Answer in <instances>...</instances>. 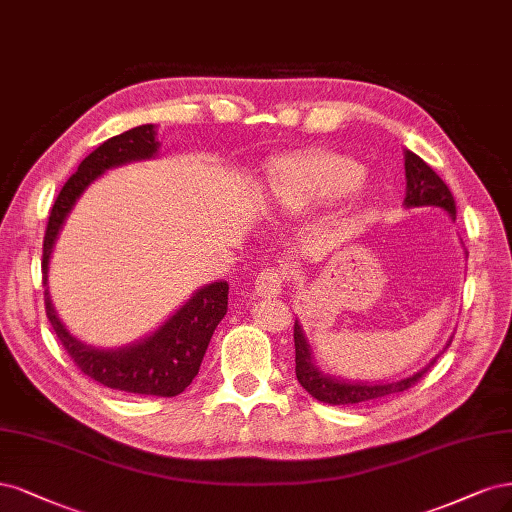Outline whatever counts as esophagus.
<instances>
[{
	"label": "esophagus",
	"instance_id": "obj_1",
	"mask_svg": "<svg viewBox=\"0 0 512 512\" xmlns=\"http://www.w3.org/2000/svg\"><path fill=\"white\" fill-rule=\"evenodd\" d=\"M287 272L278 270V268H268L261 270L255 278V293L261 295V298H276L283 291L287 283Z\"/></svg>",
	"mask_w": 512,
	"mask_h": 512
}]
</instances>
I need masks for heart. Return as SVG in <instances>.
Segmentation results:
<instances>
[{
    "label": "heart",
    "mask_w": 512,
    "mask_h": 512,
    "mask_svg": "<svg viewBox=\"0 0 512 512\" xmlns=\"http://www.w3.org/2000/svg\"><path fill=\"white\" fill-rule=\"evenodd\" d=\"M361 176L364 170L351 157L310 151L274 161L266 174V189L278 210L302 212L349 193Z\"/></svg>",
    "instance_id": "b5f03b06"
}]
</instances>
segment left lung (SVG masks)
Returning a JSON list of instances; mask_svg holds the SVG:
<instances>
[{
  "instance_id": "1",
  "label": "left lung",
  "mask_w": 512,
  "mask_h": 512,
  "mask_svg": "<svg viewBox=\"0 0 512 512\" xmlns=\"http://www.w3.org/2000/svg\"><path fill=\"white\" fill-rule=\"evenodd\" d=\"M404 170H406V206H438L447 210L451 217H457L455 197L447 183L427 166V163L415 155L412 151H406L404 157ZM293 342H295V376H298L300 385L312 395V398L332 404V406H349V404H361L372 402L378 398H385L391 393H400L417 385L425 372L434 366L427 364L421 372L412 374L404 381L398 383H385V385H355V383H340L336 378L323 376L310 361V346L302 334V327L295 323L293 327Z\"/></svg>"
}]
</instances>
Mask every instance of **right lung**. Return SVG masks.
Here are the masks:
<instances>
[{
  "label": "right lung",
  "mask_w": 512,
  "mask_h": 512,
  "mask_svg": "<svg viewBox=\"0 0 512 512\" xmlns=\"http://www.w3.org/2000/svg\"><path fill=\"white\" fill-rule=\"evenodd\" d=\"M155 136V125H140L106 140L80 161L78 170L59 191L51 217H48L42 246V287L46 317L51 321L65 353L72 357L74 366L82 374L108 389L174 398V395L183 393L200 372L214 327L227 312V283H212L200 289L153 336L121 351H97L72 338L57 319L46 289L48 257H51L59 229L78 195L104 170L134 159L153 157L159 146Z\"/></svg>",
  "instance_id": "1"
}]
</instances>
